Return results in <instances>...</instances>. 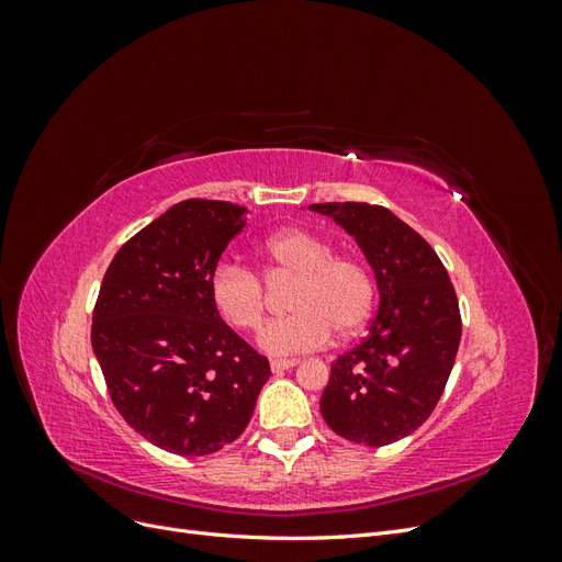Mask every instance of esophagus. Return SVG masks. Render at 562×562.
I'll use <instances>...</instances> for the list:
<instances>
[{
    "mask_svg": "<svg viewBox=\"0 0 562 562\" xmlns=\"http://www.w3.org/2000/svg\"><path fill=\"white\" fill-rule=\"evenodd\" d=\"M300 363V359H274L271 361V370L274 372H283V370H291Z\"/></svg>",
    "mask_w": 562,
    "mask_h": 562,
    "instance_id": "1",
    "label": "esophagus"
}]
</instances>
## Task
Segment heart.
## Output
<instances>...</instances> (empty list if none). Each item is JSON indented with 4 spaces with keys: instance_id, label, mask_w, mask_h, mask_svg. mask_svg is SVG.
<instances>
[{
    "instance_id": "heart-1",
    "label": "heart",
    "mask_w": 562,
    "mask_h": 562,
    "mask_svg": "<svg viewBox=\"0 0 562 562\" xmlns=\"http://www.w3.org/2000/svg\"><path fill=\"white\" fill-rule=\"evenodd\" d=\"M267 279H295L288 307L293 314L269 321L260 347L271 356L304 353L323 347L335 330L359 333L375 307V279L349 255H335L330 241L307 229H283L260 248ZM213 307L236 330H258L267 295L258 274L223 262L209 281Z\"/></svg>"
}]
</instances>
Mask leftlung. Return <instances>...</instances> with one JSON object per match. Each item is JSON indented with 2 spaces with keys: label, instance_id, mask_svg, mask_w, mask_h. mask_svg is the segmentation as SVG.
I'll return each mask as SVG.
<instances>
[{
  "label": "left lung",
  "instance_id": "left-lung-1",
  "mask_svg": "<svg viewBox=\"0 0 562 562\" xmlns=\"http://www.w3.org/2000/svg\"><path fill=\"white\" fill-rule=\"evenodd\" d=\"M310 209L353 236L380 288L368 337L330 366L321 415L351 443H396L419 429L443 396L462 339L454 288L436 250L389 209L363 201Z\"/></svg>",
  "mask_w": 562,
  "mask_h": 562
}]
</instances>
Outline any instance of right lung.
<instances>
[{"label": "right lung", "instance_id": "right-lung-1", "mask_svg": "<svg viewBox=\"0 0 562 562\" xmlns=\"http://www.w3.org/2000/svg\"><path fill=\"white\" fill-rule=\"evenodd\" d=\"M227 201L176 203L119 248L91 345L114 407L157 448L203 457L248 427L269 361L220 318L209 281L246 225Z\"/></svg>", "mask_w": 562, "mask_h": 562}]
</instances>
